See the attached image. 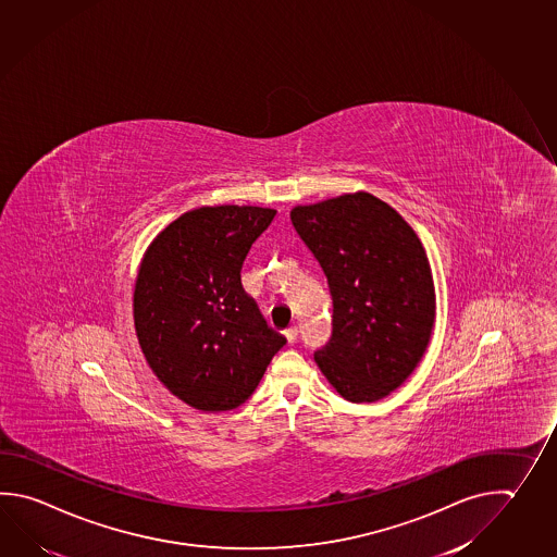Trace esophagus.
<instances>
[{
    "instance_id": "obj_1",
    "label": "esophagus",
    "mask_w": 557,
    "mask_h": 557,
    "mask_svg": "<svg viewBox=\"0 0 557 557\" xmlns=\"http://www.w3.org/2000/svg\"><path fill=\"white\" fill-rule=\"evenodd\" d=\"M285 337H287V341L294 345V343L297 341V337H299V330H297V325L287 327V330H285Z\"/></svg>"
}]
</instances>
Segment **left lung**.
<instances>
[{
  "instance_id": "8db88e82",
  "label": "left lung",
  "mask_w": 557,
  "mask_h": 557,
  "mask_svg": "<svg viewBox=\"0 0 557 557\" xmlns=\"http://www.w3.org/2000/svg\"><path fill=\"white\" fill-rule=\"evenodd\" d=\"M292 224L327 277L331 337L315 363L351 403H375L414 371L434 325L431 265L414 230L373 194L297 206Z\"/></svg>"
}]
</instances>
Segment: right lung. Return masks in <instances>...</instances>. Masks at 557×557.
<instances>
[{"mask_svg": "<svg viewBox=\"0 0 557 557\" xmlns=\"http://www.w3.org/2000/svg\"><path fill=\"white\" fill-rule=\"evenodd\" d=\"M273 216L258 206L196 208L162 230L140 263V349L160 383L194 409H238L287 343L239 275Z\"/></svg>", "mask_w": 557, "mask_h": 557, "instance_id": "add662e5", "label": "right lung"}]
</instances>
